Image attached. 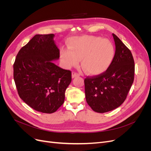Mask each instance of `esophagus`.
I'll return each instance as SVG.
<instances>
[{"mask_svg": "<svg viewBox=\"0 0 151 151\" xmlns=\"http://www.w3.org/2000/svg\"><path fill=\"white\" fill-rule=\"evenodd\" d=\"M79 74H77V73H76L74 72H72V78H75V77H79Z\"/></svg>", "mask_w": 151, "mask_h": 151, "instance_id": "obj_1", "label": "esophagus"}]
</instances>
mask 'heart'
Instances as JSON below:
<instances>
[{"mask_svg": "<svg viewBox=\"0 0 151 151\" xmlns=\"http://www.w3.org/2000/svg\"><path fill=\"white\" fill-rule=\"evenodd\" d=\"M69 50H60V59L65 67L78 64L89 75L101 74L110 67L115 55V48L110 41L93 36H81L69 41Z\"/></svg>", "mask_w": 151, "mask_h": 151, "instance_id": "obj_1", "label": "heart"}]
</instances>
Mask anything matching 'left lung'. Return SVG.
<instances>
[{
    "mask_svg": "<svg viewBox=\"0 0 151 151\" xmlns=\"http://www.w3.org/2000/svg\"><path fill=\"white\" fill-rule=\"evenodd\" d=\"M115 55L103 74L84 80L86 99L93 110L105 113L124 102L134 79L135 64L130 50L115 34Z\"/></svg>",
    "mask_w": 151,
    "mask_h": 151,
    "instance_id": "8db88e82",
    "label": "left lung"
}]
</instances>
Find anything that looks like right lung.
<instances>
[{"label": "right lung", "instance_id": "1", "mask_svg": "<svg viewBox=\"0 0 151 151\" xmlns=\"http://www.w3.org/2000/svg\"><path fill=\"white\" fill-rule=\"evenodd\" d=\"M55 35H36L18 52L14 79L19 97L35 110L52 113L65 100L71 72L55 64L60 51Z\"/></svg>", "mask_w": 151, "mask_h": 151}]
</instances>
